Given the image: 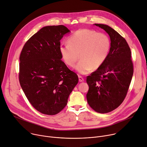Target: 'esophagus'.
Here are the masks:
<instances>
[{
	"label": "esophagus",
	"instance_id": "34e87169",
	"mask_svg": "<svg viewBox=\"0 0 147 147\" xmlns=\"http://www.w3.org/2000/svg\"><path fill=\"white\" fill-rule=\"evenodd\" d=\"M78 80L80 82H83L84 81V78L82 76H78Z\"/></svg>",
	"mask_w": 147,
	"mask_h": 147
}]
</instances>
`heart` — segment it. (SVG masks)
I'll return each instance as SVG.
<instances>
[{
    "instance_id": "1",
    "label": "heart",
    "mask_w": 147,
    "mask_h": 147,
    "mask_svg": "<svg viewBox=\"0 0 147 147\" xmlns=\"http://www.w3.org/2000/svg\"><path fill=\"white\" fill-rule=\"evenodd\" d=\"M68 43L60 45L61 57L67 65L73 67L80 55L81 60L75 69L82 74L99 68L107 58L111 48L107 34L88 29L76 31L68 38Z\"/></svg>"
}]
</instances>
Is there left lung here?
<instances>
[{
  "label": "left lung",
  "mask_w": 147,
  "mask_h": 147,
  "mask_svg": "<svg viewBox=\"0 0 147 147\" xmlns=\"http://www.w3.org/2000/svg\"><path fill=\"white\" fill-rule=\"evenodd\" d=\"M109 34L111 48L109 56L98 69L87 77L88 104L99 113H107L121 104L134 72L131 52L125 39L110 26L95 24Z\"/></svg>",
  "instance_id": "obj_1"
}]
</instances>
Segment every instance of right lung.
<instances>
[{
	"label": "right lung",
	"mask_w": 147,
	"mask_h": 147,
	"mask_svg": "<svg viewBox=\"0 0 147 147\" xmlns=\"http://www.w3.org/2000/svg\"><path fill=\"white\" fill-rule=\"evenodd\" d=\"M69 32L63 25L46 26L26 42L20 53L21 87L33 107L44 114L60 113L78 82L59 51L60 40Z\"/></svg>",
	"instance_id": "right-lung-1"
}]
</instances>
